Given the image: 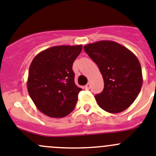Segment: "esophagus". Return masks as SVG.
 Returning a JSON list of instances; mask_svg holds the SVG:
<instances>
[{
    "label": "esophagus",
    "mask_w": 156,
    "mask_h": 156,
    "mask_svg": "<svg viewBox=\"0 0 156 156\" xmlns=\"http://www.w3.org/2000/svg\"><path fill=\"white\" fill-rule=\"evenodd\" d=\"M90 88H91V85H90L89 83H88V84H87V85L85 86V88L87 90H89Z\"/></svg>",
    "instance_id": "1"
}]
</instances>
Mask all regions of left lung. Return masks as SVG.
<instances>
[{
  "label": "left lung",
  "mask_w": 156,
  "mask_h": 156,
  "mask_svg": "<svg viewBox=\"0 0 156 156\" xmlns=\"http://www.w3.org/2000/svg\"><path fill=\"white\" fill-rule=\"evenodd\" d=\"M84 50L98 65L104 79L102 92L95 95L99 107L109 113L128 108L139 95L143 81L137 57L112 41L88 44Z\"/></svg>",
  "instance_id": "8db88e82"
}]
</instances>
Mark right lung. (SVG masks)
<instances>
[{"instance_id":"add662e5","label":"right lung","mask_w":156,"mask_h":156,"mask_svg":"<svg viewBox=\"0 0 156 156\" xmlns=\"http://www.w3.org/2000/svg\"><path fill=\"white\" fill-rule=\"evenodd\" d=\"M82 45H59L37 54L30 63L27 87L39 111L62 118L73 111L81 91L75 83L74 62Z\"/></svg>"}]
</instances>
